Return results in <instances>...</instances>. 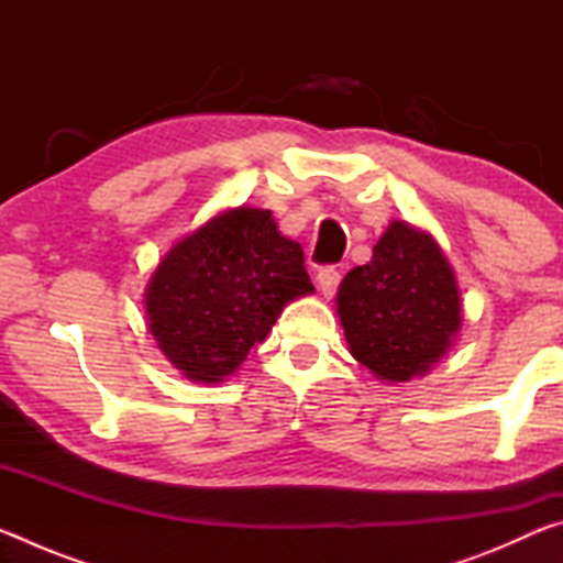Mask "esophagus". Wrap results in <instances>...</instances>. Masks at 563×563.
<instances>
[{"label":"esophagus","mask_w":563,"mask_h":563,"mask_svg":"<svg viewBox=\"0 0 563 563\" xmlns=\"http://www.w3.org/2000/svg\"><path fill=\"white\" fill-rule=\"evenodd\" d=\"M338 285H340V271L338 268H332V265H328V268H320L318 288H320L322 295H325V298H332V295H335Z\"/></svg>","instance_id":"obj_1"}]
</instances>
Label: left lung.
<instances>
[{"mask_svg": "<svg viewBox=\"0 0 563 563\" xmlns=\"http://www.w3.org/2000/svg\"><path fill=\"white\" fill-rule=\"evenodd\" d=\"M335 305L350 355L387 385L430 375L464 318L440 243L407 221L387 225L369 263L342 278Z\"/></svg>", "mask_w": 563, "mask_h": 563, "instance_id": "obj_1", "label": "left lung"}]
</instances>
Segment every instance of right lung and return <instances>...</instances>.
<instances>
[{
  "instance_id": "right-lung-1",
  "label": "right lung",
  "mask_w": 563,
  "mask_h": 563,
  "mask_svg": "<svg viewBox=\"0 0 563 563\" xmlns=\"http://www.w3.org/2000/svg\"><path fill=\"white\" fill-rule=\"evenodd\" d=\"M310 292L302 247L273 213L225 208L158 261L144 292L146 325L170 365L216 385L268 338L285 305Z\"/></svg>"
}]
</instances>
